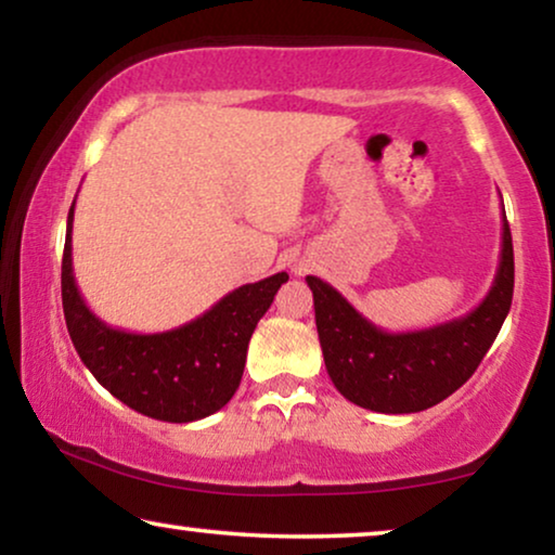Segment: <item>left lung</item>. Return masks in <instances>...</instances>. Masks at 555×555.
<instances>
[{
  "instance_id": "1",
  "label": "left lung",
  "mask_w": 555,
  "mask_h": 555,
  "mask_svg": "<svg viewBox=\"0 0 555 555\" xmlns=\"http://www.w3.org/2000/svg\"><path fill=\"white\" fill-rule=\"evenodd\" d=\"M315 325L331 382L356 406L412 414L439 404L475 374L513 302V237L503 211L500 264L475 310L424 331L386 333L366 321L336 287L308 275Z\"/></svg>"
}]
</instances>
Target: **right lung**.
I'll return each mask as SVG.
<instances>
[{
    "instance_id": "obj_1",
    "label": "right lung",
    "mask_w": 555,
    "mask_h": 555,
    "mask_svg": "<svg viewBox=\"0 0 555 555\" xmlns=\"http://www.w3.org/2000/svg\"><path fill=\"white\" fill-rule=\"evenodd\" d=\"M73 211L63 253V310L75 351L98 384L143 416L196 422L237 391L247 344L268 313L285 272L224 295L207 313L164 333H131L103 323L86 306L73 275Z\"/></svg>"
}]
</instances>
